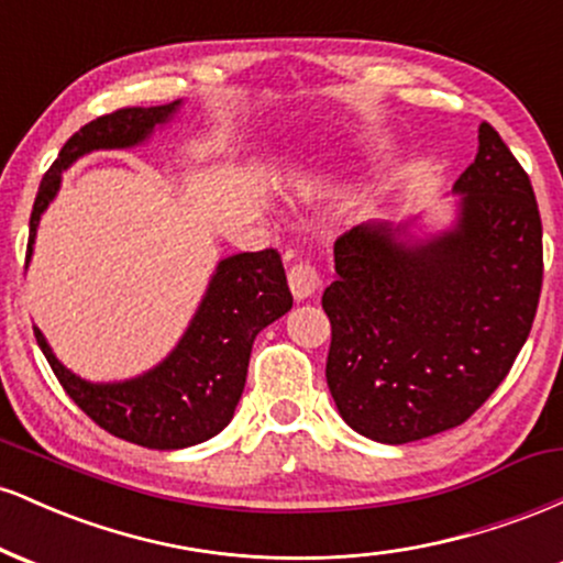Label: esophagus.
I'll use <instances>...</instances> for the list:
<instances>
[{
    "instance_id": "34e87169",
    "label": "esophagus",
    "mask_w": 563,
    "mask_h": 563,
    "mask_svg": "<svg viewBox=\"0 0 563 563\" xmlns=\"http://www.w3.org/2000/svg\"><path fill=\"white\" fill-rule=\"evenodd\" d=\"M288 286H290V294H294V299L303 301L307 296H312L320 286V275L318 269H314V264L307 260L296 262L294 267L288 269Z\"/></svg>"
}]
</instances>
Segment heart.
I'll list each match as a JSON object with an SVG mask.
<instances>
[{
    "label": "heart",
    "mask_w": 563,
    "mask_h": 563,
    "mask_svg": "<svg viewBox=\"0 0 563 563\" xmlns=\"http://www.w3.org/2000/svg\"><path fill=\"white\" fill-rule=\"evenodd\" d=\"M322 185H325V172H322V169H307V172L296 174L294 192L299 198H307V196H314V192H318Z\"/></svg>",
    "instance_id": "obj_1"
}]
</instances>
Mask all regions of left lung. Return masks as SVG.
<instances>
[{
    "instance_id": "left-lung-1",
    "label": "left lung",
    "mask_w": 563,
    "mask_h": 563,
    "mask_svg": "<svg viewBox=\"0 0 563 563\" xmlns=\"http://www.w3.org/2000/svg\"><path fill=\"white\" fill-rule=\"evenodd\" d=\"M452 190L461 214L442 235L405 241V228L371 222L333 245L328 389L357 434L384 444L466 423L508 376L538 312V200L487 121Z\"/></svg>"
}]
</instances>
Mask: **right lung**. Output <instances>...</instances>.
<instances>
[{"instance_id": "obj_1", "label": "right lung", "mask_w": 563, "mask_h": 563, "mask_svg": "<svg viewBox=\"0 0 563 563\" xmlns=\"http://www.w3.org/2000/svg\"><path fill=\"white\" fill-rule=\"evenodd\" d=\"M179 100L156 108H121L84 124L38 185L29 222L34 251L38 219L57 196L63 172L92 151L132 147L177 113ZM294 307L286 269L275 249L245 251L219 262L196 318L164 363L121 384H89L57 363L38 328L36 344L60 386L108 434L147 450H183L206 442L232 421L249 373L256 333Z\"/></svg>"}]
</instances>
